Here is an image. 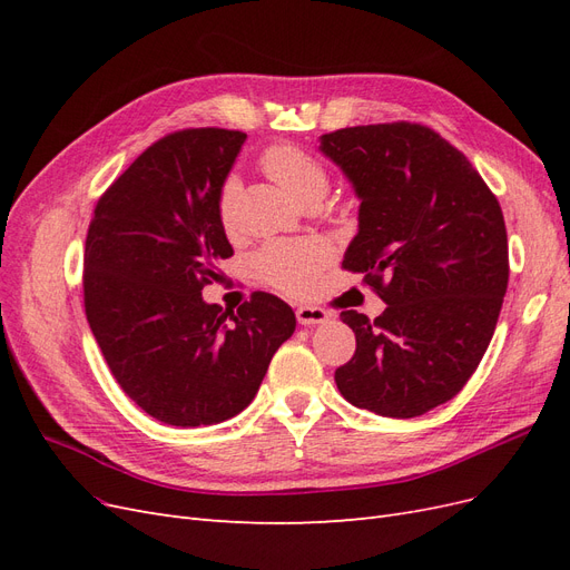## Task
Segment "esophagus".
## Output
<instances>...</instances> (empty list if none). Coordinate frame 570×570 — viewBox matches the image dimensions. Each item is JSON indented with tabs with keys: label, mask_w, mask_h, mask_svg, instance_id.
Masks as SVG:
<instances>
[{
	"label": "esophagus",
	"mask_w": 570,
	"mask_h": 570,
	"mask_svg": "<svg viewBox=\"0 0 570 570\" xmlns=\"http://www.w3.org/2000/svg\"><path fill=\"white\" fill-rule=\"evenodd\" d=\"M327 318H331V314L325 312V308L321 306H299L297 308V321L299 325H318V323H325Z\"/></svg>",
	"instance_id": "esophagus-1"
}]
</instances>
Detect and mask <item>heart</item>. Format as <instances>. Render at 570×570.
Returning <instances> with one entry per match:
<instances>
[{
	"instance_id": "heart-1",
	"label": "heart",
	"mask_w": 570,
	"mask_h": 570,
	"mask_svg": "<svg viewBox=\"0 0 570 570\" xmlns=\"http://www.w3.org/2000/svg\"><path fill=\"white\" fill-rule=\"evenodd\" d=\"M262 168L299 204L323 199L331 185L323 164L295 145L268 147L262 154ZM235 202L237 180L228 178L218 193V220L226 233L235 230ZM327 258H331V249L321 239H278L254 256V271L271 287L289 292V295H304L314 287Z\"/></svg>"
}]
</instances>
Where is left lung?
Instances as JSON below:
<instances>
[{"instance_id":"obj_1","label":"left lung","mask_w":570,"mask_h":570,"mask_svg":"<svg viewBox=\"0 0 570 570\" xmlns=\"http://www.w3.org/2000/svg\"><path fill=\"white\" fill-rule=\"evenodd\" d=\"M321 151L361 202L342 268L387 304L375 321L340 314L356 352L335 371L337 390L377 416H421L461 392L494 335L509 285L502 206L421 124L342 128L321 135Z\"/></svg>"}]
</instances>
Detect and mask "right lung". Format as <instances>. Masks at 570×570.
Masks as SVG:
<instances>
[{"mask_svg":"<svg viewBox=\"0 0 570 570\" xmlns=\"http://www.w3.org/2000/svg\"><path fill=\"white\" fill-rule=\"evenodd\" d=\"M245 140L226 128L161 137L99 197L85 239L92 335L120 390L168 425L237 416L297 325L268 292H254L237 312L202 299L233 256L218 193Z\"/></svg>","mask_w":570,"mask_h":570,"instance_id":"obj_1","label":"right lung"}]
</instances>
